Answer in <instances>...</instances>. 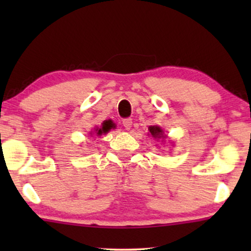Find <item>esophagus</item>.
I'll list each match as a JSON object with an SVG mask.
<instances>
[{
    "label": "esophagus",
    "mask_w": 251,
    "mask_h": 251,
    "mask_svg": "<svg viewBox=\"0 0 251 251\" xmlns=\"http://www.w3.org/2000/svg\"><path fill=\"white\" fill-rule=\"evenodd\" d=\"M122 125L126 130H129L132 126V119H125L122 121Z\"/></svg>",
    "instance_id": "obj_1"
}]
</instances>
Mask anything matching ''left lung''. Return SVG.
<instances>
[{
  "label": "left lung",
  "mask_w": 251,
  "mask_h": 251,
  "mask_svg": "<svg viewBox=\"0 0 251 251\" xmlns=\"http://www.w3.org/2000/svg\"><path fill=\"white\" fill-rule=\"evenodd\" d=\"M150 132L151 135H152L154 138H161L162 137V129L160 128V126H150Z\"/></svg>",
  "instance_id": "obj_1"
}]
</instances>
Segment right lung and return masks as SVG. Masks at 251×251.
I'll use <instances>...</instances> for the list:
<instances>
[{"label":"right lung","instance_id":"add662e5","mask_svg":"<svg viewBox=\"0 0 251 251\" xmlns=\"http://www.w3.org/2000/svg\"><path fill=\"white\" fill-rule=\"evenodd\" d=\"M112 128H115V126H114V123H113L111 120H108V121H104L100 128L96 129V131H97V136H100L102 133L108 132Z\"/></svg>","mask_w":251,"mask_h":251}]
</instances>
